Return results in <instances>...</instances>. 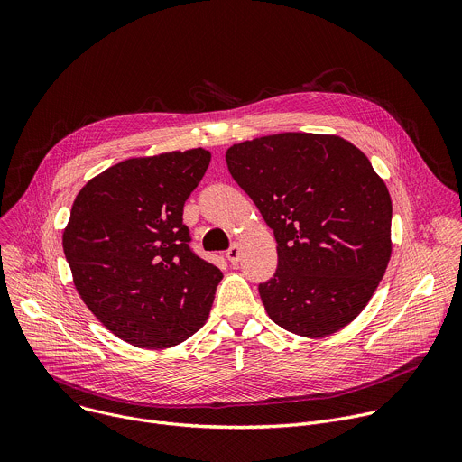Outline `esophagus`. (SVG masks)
<instances>
[{"label": "esophagus", "instance_id": "esophagus-1", "mask_svg": "<svg viewBox=\"0 0 462 462\" xmlns=\"http://www.w3.org/2000/svg\"><path fill=\"white\" fill-rule=\"evenodd\" d=\"M239 254H241V250H239V245H237V243H234V245L226 250V257H228L230 263H237V261H239Z\"/></svg>", "mask_w": 462, "mask_h": 462}]
</instances>
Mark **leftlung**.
Segmentation results:
<instances>
[{"mask_svg": "<svg viewBox=\"0 0 462 462\" xmlns=\"http://www.w3.org/2000/svg\"><path fill=\"white\" fill-rule=\"evenodd\" d=\"M226 164L278 243L257 287L271 319L300 337L353 321L391 255V197L369 159L340 137L280 134L234 144Z\"/></svg>", "mask_w": 462, "mask_h": 462, "instance_id": "1", "label": "left lung"}]
</instances>
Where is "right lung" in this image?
<instances>
[{
	"mask_svg": "<svg viewBox=\"0 0 462 462\" xmlns=\"http://www.w3.org/2000/svg\"><path fill=\"white\" fill-rule=\"evenodd\" d=\"M210 164L203 148L129 159L91 179L63 232L79 294L118 338L164 349L199 331L223 273L189 246L182 208Z\"/></svg>",
	"mask_w": 462,
	"mask_h": 462,
	"instance_id": "obj_1",
	"label": "right lung"
}]
</instances>
